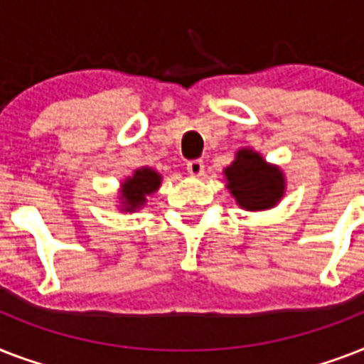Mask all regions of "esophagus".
<instances>
[{
	"mask_svg": "<svg viewBox=\"0 0 364 364\" xmlns=\"http://www.w3.org/2000/svg\"><path fill=\"white\" fill-rule=\"evenodd\" d=\"M187 171L191 173V176L194 177H200L204 176V160H188L187 162Z\"/></svg>",
	"mask_w": 364,
	"mask_h": 364,
	"instance_id": "1",
	"label": "esophagus"
}]
</instances>
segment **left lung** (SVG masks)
Wrapping results in <instances>:
<instances>
[{"mask_svg":"<svg viewBox=\"0 0 364 364\" xmlns=\"http://www.w3.org/2000/svg\"><path fill=\"white\" fill-rule=\"evenodd\" d=\"M227 188L240 208L247 211L270 210L285 193V177L277 166L268 164L253 149H240L225 168Z\"/></svg>","mask_w":364,"mask_h":364,"instance_id":"obj_1","label":"left lung"}]
</instances>
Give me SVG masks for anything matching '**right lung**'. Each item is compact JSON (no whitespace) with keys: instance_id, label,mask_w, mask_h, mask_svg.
Instances as JSON below:
<instances>
[{"instance_id":"1","label":"right lung","mask_w":364,"mask_h":364,"mask_svg":"<svg viewBox=\"0 0 364 364\" xmlns=\"http://www.w3.org/2000/svg\"><path fill=\"white\" fill-rule=\"evenodd\" d=\"M160 177L159 171H154L153 168H139L134 171V176H130L122 183L121 188V208L122 211H136L143 208V204L147 202L149 194H153L159 191Z\"/></svg>"}]
</instances>
